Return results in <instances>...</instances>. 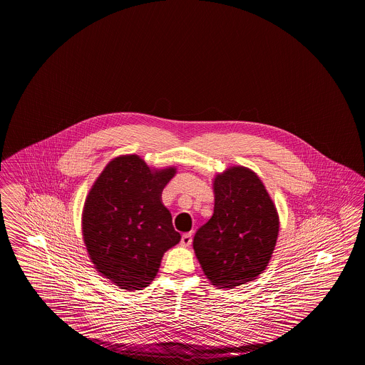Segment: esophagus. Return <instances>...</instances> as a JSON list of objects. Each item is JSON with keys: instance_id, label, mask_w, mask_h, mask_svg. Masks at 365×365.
I'll return each mask as SVG.
<instances>
[{"instance_id": "34e87169", "label": "esophagus", "mask_w": 365, "mask_h": 365, "mask_svg": "<svg viewBox=\"0 0 365 365\" xmlns=\"http://www.w3.org/2000/svg\"><path fill=\"white\" fill-rule=\"evenodd\" d=\"M192 243V233L191 232H188V233H184L182 236H181V246H185V247H188Z\"/></svg>"}]
</instances>
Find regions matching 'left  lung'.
Returning <instances> with one entry per match:
<instances>
[{"mask_svg":"<svg viewBox=\"0 0 365 365\" xmlns=\"http://www.w3.org/2000/svg\"><path fill=\"white\" fill-rule=\"evenodd\" d=\"M214 212L193 237V250L212 286L235 288L268 267L279 214L259 177L243 166L217 174Z\"/></svg>","mask_w":365,"mask_h":365,"instance_id":"obj_1","label":"left lung"}]
</instances>
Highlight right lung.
Here are the masks:
<instances>
[{
  "label": "right lung",
  "mask_w": 365,
  "mask_h": 365,
  "mask_svg": "<svg viewBox=\"0 0 365 365\" xmlns=\"http://www.w3.org/2000/svg\"><path fill=\"white\" fill-rule=\"evenodd\" d=\"M174 174L175 168L151 169L138 155H122L104 168L86 196L85 246L97 272L118 287L151 284L163 254L181 239L162 203Z\"/></svg>",
  "instance_id": "1"
}]
</instances>
